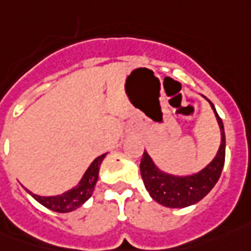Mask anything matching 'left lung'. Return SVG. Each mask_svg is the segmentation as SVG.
Segmentation results:
<instances>
[{
	"label": "left lung",
	"instance_id": "left-lung-1",
	"mask_svg": "<svg viewBox=\"0 0 251 251\" xmlns=\"http://www.w3.org/2000/svg\"><path fill=\"white\" fill-rule=\"evenodd\" d=\"M208 103L213 108L221 128V146L215 158L199 173L187 176H176V175L166 174L155 166L152 159L144 151L143 158L140 162V174L143 178L144 186L151 195V198L166 207L182 208L195 204L213 190L221 176L225 164V151H226L225 128H223L222 119L219 118V115L215 111L214 104L210 100Z\"/></svg>",
	"mask_w": 251,
	"mask_h": 251
}]
</instances>
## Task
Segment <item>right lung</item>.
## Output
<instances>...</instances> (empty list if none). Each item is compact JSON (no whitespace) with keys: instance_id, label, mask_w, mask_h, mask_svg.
<instances>
[{"instance_id":"obj_1","label":"right lung","mask_w":251,"mask_h":251,"mask_svg":"<svg viewBox=\"0 0 251 251\" xmlns=\"http://www.w3.org/2000/svg\"><path fill=\"white\" fill-rule=\"evenodd\" d=\"M107 153L100 155L99 158L93 160L91 166L88 167L85 174L83 175L81 180L78 182L76 187H73L72 190H69L67 193L61 194V195H56V197H40L36 194L28 191L33 198L36 199L38 203H41L43 206H45L52 211L56 213H69L78 208L83 203H85L88 199L91 198L96 182L99 179V170H100V164L103 162V159L105 158Z\"/></svg>"}]
</instances>
